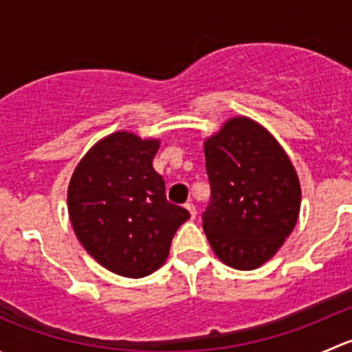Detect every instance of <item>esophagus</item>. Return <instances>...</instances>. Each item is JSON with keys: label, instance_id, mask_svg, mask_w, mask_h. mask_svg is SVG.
Instances as JSON below:
<instances>
[{"label": "esophagus", "instance_id": "1", "mask_svg": "<svg viewBox=\"0 0 352 352\" xmlns=\"http://www.w3.org/2000/svg\"><path fill=\"white\" fill-rule=\"evenodd\" d=\"M186 209H187V211H189L190 212V218H196V214H197V212H196V206H194L192 204V202H187V204H186Z\"/></svg>", "mask_w": 352, "mask_h": 352}]
</instances>
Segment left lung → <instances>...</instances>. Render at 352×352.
<instances>
[{
    "label": "left lung",
    "mask_w": 352,
    "mask_h": 352,
    "mask_svg": "<svg viewBox=\"0 0 352 352\" xmlns=\"http://www.w3.org/2000/svg\"><path fill=\"white\" fill-rule=\"evenodd\" d=\"M211 201L202 226L214 254L230 267L257 269L291 235L301 189L278 141L247 117L230 119L204 143Z\"/></svg>",
    "instance_id": "left-lung-1"
}]
</instances>
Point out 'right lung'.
I'll return each mask as SVG.
<instances>
[{"label":"right lung","mask_w":352,"mask_h":352,"mask_svg":"<svg viewBox=\"0 0 352 352\" xmlns=\"http://www.w3.org/2000/svg\"><path fill=\"white\" fill-rule=\"evenodd\" d=\"M160 143L119 131L98 141L71 177L67 209L85 250L109 271L144 278L162 267L189 211L166 201L155 172Z\"/></svg>","instance_id":"obj_1"}]
</instances>
